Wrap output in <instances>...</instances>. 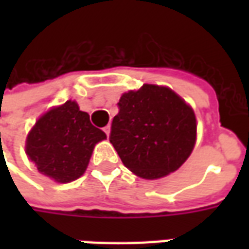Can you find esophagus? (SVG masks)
Here are the masks:
<instances>
[{"instance_id": "obj_1", "label": "esophagus", "mask_w": 249, "mask_h": 249, "mask_svg": "<svg viewBox=\"0 0 249 249\" xmlns=\"http://www.w3.org/2000/svg\"><path fill=\"white\" fill-rule=\"evenodd\" d=\"M104 132L107 133V136H109V133H110V125H107V126L104 128Z\"/></svg>"}]
</instances>
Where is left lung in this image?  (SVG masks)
Masks as SVG:
<instances>
[{"mask_svg": "<svg viewBox=\"0 0 249 249\" xmlns=\"http://www.w3.org/2000/svg\"><path fill=\"white\" fill-rule=\"evenodd\" d=\"M109 141L135 175L149 180L164 178L192 153L195 112L172 89L144 84L121 96Z\"/></svg>", "mask_w": 249, "mask_h": 249, "instance_id": "1", "label": "left lung"}]
</instances>
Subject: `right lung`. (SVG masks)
Returning <instances> with one entry per match:
<instances>
[{
	"label": "right lung",
	"mask_w": 249,
	"mask_h": 249,
	"mask_svg": "<svg viewBox=\"0 0 249 249\" xmlns=\"http://www.w3.org/2000/svg\"><path fill=\"white\" fill-rule=\"evenodd\" d=\"M105 139L89 114L69 100L37 120L26 137L25 151L38 172L57 183H71L84 175L93 148Z\"/></svg>",
	"instance_id": "obj_1"
}]
</instances>
